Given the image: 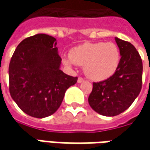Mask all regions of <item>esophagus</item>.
I'll return each mask as SVG.
<instances>
[{
  "instance_id": "obj_1",
  "label": "esophagus",
  "mask_w": 150,
  "mask_h": 150,
  "mask_svg": "<svg viewBox=\"0 0 150 150\" xmlns=\"http://www.w3.org/2000/svg\"><path fill=\"white\" fill-rule=\"evenodd\" d=\"M83 81H84V79L82 78V77H79V78H78V83H83Z\"/></svg>"
}]
</instances>
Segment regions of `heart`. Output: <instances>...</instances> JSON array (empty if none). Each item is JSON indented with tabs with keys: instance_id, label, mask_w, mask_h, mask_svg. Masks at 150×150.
<instances>
[{
	"instance_id": "heart-1",
	"label": "heart",
	"mask_w": 150,
	"mask_h": 150,
	"mask_svg": "<svg viewBox=\"0 0 150 150\" xmlns=\"http://www.w3.org/2000/svg\"><path fill=\"white\" fill-rule=\"evenodd\" d=\"M67 66L84 67L86 75L92 80L103 81L114 74L120 62V51L113 42H85L73 47L69 58L64 57Z\"/></svg>"
}]
</instances>
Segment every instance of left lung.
<instances>
[{"label": "left lung", "instance_id": "1", "mask_svg": "<svg viewBox=\"0 0 150 150\" xmlns=\"http://www.w3.org/2000/svg\"><path fill=\"white\" fill-rule=\"evenodd\" d=\"M120 62L114 74L106 80L93 83L88 97L91 108L104 116H116L134 103L142 88L143 63L134 45L115 38Z\"/></svg>", "mask_w": 150, "mask_h": 150}]
</instances>
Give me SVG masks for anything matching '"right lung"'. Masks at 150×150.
<instances>
[{
    "mask_svg": "<svg viewBox=\"0 0 150 150\" xmlns=\"http://www.w3.org/2000/svg\"><path fill=\"white\" fill-rule=\"evenodd\" d=\"M56 38L37 34L24 39L15 50L9 64V91L23 112L34 118L53 114L66 90L77 83L60 70L62 58Z\"/></svg>",
    "mask_w": 150,
    "mask_h": 150,
    "instance_id": "obj_1",
    "label": "right lung"
}]
</instances>
